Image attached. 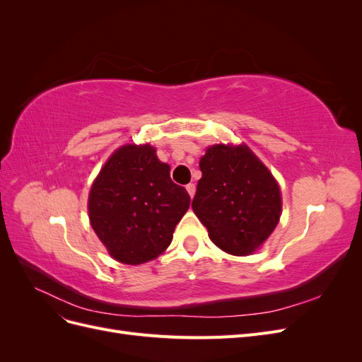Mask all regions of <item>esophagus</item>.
I'll return each mask as SVG.
<instances>
[{"mask_svg": "<svg viewBox=\"0 0 362 362\" xmlns=\"http://www.w3.org/2000/svg\"><path fill=\"white\" fill-rule=\"evenodd\" d=\"M185 189H187V192H189V194H190V198H193L194 192H196V185L190 182V184H187V187H185Z\"/></svg>", "mask_w": 362, "mask_h": 362, "instance_id": "esophagus-1", "label": "esophagus"}]
</instances>
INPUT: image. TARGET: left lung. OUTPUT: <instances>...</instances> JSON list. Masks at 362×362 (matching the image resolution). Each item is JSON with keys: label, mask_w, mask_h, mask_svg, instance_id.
I'll return each mask as SVG.
<instances>
[{"label": "left lung", "mask_w": 362, "mask_h": 362, "mask_svg": "<svg viewBox=\"0 0 362 362\" xmlns=\"http://www.w3.org/2000/svg\"><path fill=\"white\" fill-rule=\"evenodd\" d=\"M199 168L193 213L218 249L234 257L252 255L279 223L276 178L246 144L210 145Z\"/></svg>", "instance_id": "1"}]
</instances>
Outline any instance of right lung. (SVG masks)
Segmentation results:
<instances>
[{
	"label": "right lung",
	"instance_id": "add662e5",
	"mask_svg": "<svg viewBox=\"0 0 362 362\" xmlns=\"http://www.w3.org/2000/svg\"><path fill=\"white\" fill-rule=\"evenodd\" d=\"M190 196L149 144H125L107 158L87 199L90 226L108 255L137 266L169 247Z\"/></svg>",
	"mask_w": 362,
	"mask_h": 362
}]
</instances>
